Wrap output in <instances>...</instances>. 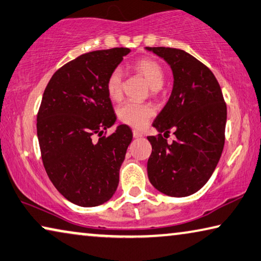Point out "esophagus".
Wrapping results in <instances>:
<instances>
[{
  "mask_svg": "<svg viewBox=\"0 0 261 261\" xmlns=\"http://www.w3.org/2000/svg\"><path fill=\"white\" fill-rule=\"evenodd\" d=\"M132 134H134L135 138H142L143 137V134L138 130H134V131H132Z\"/></svg>",
  "mask_w": 261,
  "mask_h": 261,
  "instance_id": "esophagus-1",
  "label": "esophagus"
}]
</instances>
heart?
Wrapping results in <instances>:
<instances>
[{"instance_id": "heart-1", "label": "heart", "mask_w": 261, "mask_h": 261, "mask_svg": "<svg viewBox=\"0 0 261 261\" xmlns=\"http://www.w3.org/2000/svg\"><path fill=\"white\" fill-rule=\"evenodd\" d=\"M135 68L139 73H142L146 77L152 89H159L164 85L165 73L159 63L152 59H142L135 64ZM122 81L123 72L122 68L116 67L110 72L107 79V92L110 98L118 100L122 95ZM154 109L150 105H144L135 101L124 102L122 106L118 107L117 116L123 123L134 127H142L148 122Z\"/></svg>"}]
</instances>
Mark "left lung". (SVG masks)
<instances>
[{"label": "left lung", "mask_w": 261, "mask_h": 261, "mask_svg": "<svg viewBox=\"0 0 261 261\" xmlns=\"http://www.w3.org/2000/svg\"><path fill=\"white\" fill-rule=\"evenodd\" d=\"M146 49L171 66L174 79L171 96L152 124L160 134L147 137L152 145L148 180L165 195L189 196L208 182L220 161L226 105L213 72L196 58L179 48ZM171 129L177 139L169 144Z\"/></svg>", "instance_id": "8db88e82"}]
</instances>
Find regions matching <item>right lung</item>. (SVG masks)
Here are the masks:
<instances>
[{"label":"right lung","instance_id":"1","mask_svg":"<svg viewBox=\"0 0 261 261\" xmlns=\"http://www.w3.org/2000/svg\"><path fill=\"white\" fill-rule=\"evenodd\" d=\"M129 53L115 47L77 57L53 74L41 98L37 136L45 171L58 192L76 205L103 204L117 189L132 131L122 124L102 136L116 122L106 85Z\"/></svg>","mask_w":261,"mask_h":261}]
</instances>
